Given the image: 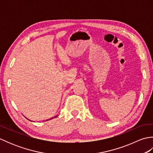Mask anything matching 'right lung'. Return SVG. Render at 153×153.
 I'll list each match as a JSON object with an SVG mask.
<instances>
[{
  "instance_id": "add662e5",
  "label": "right lung",
  "mask_w": 153,
  "mask_h": 153,
  "mask_svg": "<svg viewBox=\"0 0 153 153\" xmlns=\"http://www.w3.org/2000/svg\"><path fill=\"white\" fill-rule=\"evenodd\" d=\"M56 117H57V116H55L54 117H53V118H50L49 120H51V119H53V118H56ZM27 119L28 120H30V119H28V118H27ZM48 120H47V121H48ZM30 121H31V120H30ZM31 122H32V121H31Z\"/></svg>"
}]
</instances>
